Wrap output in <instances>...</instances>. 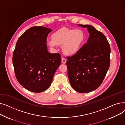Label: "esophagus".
<instances>
[{"label":"esophagus","mask_w":125,"mask_h":125,"mask_svg":"<svg viewBox=\"0 0 125 125\" xmlns=\"http://www.w3.org/2000/svg\"><path fill=\"white\" fill-rule=\"evenodd\" d=\"M61 61H62V62L63 64H65V63H66V59H64V58H62V59H61Z\"/></svg>","instance_id":"34e87169"}]
</instances>
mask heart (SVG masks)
<instances>
[{"instance_id":"1","label":"heart","mask_w":125,"mask_h":125,"mask_svg":"<svg viewBox=\"0 0 125 125\" xmlns=\"http://www.w3.org/2000/svg\"><path fill=\"white\" fill-rule=\"evenodd\" d=\"M84 37V33L80 29L63 27L54 32L52 35V38L48 39V43L52 48L62 45V49L64 54L73 55L80 51Z\"/></svg>"}]
</instances>
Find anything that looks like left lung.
<instances>
[{"label":"left lung","instance_id":"8db88e82","mask_svg":"<svg viewBox=\"0 0 125 125\" xmlns=\"http://www.w3.org/2000/svg\"><path fill=\"white\" fill-rule=\"evenodd\" d=\"M87 28L89 37L77 53L67 57L66 65L70 84L77 92L84 93L99 87L110 65V48L102 32L90 25L78 24Z\"/></svg>","mask_w":125,"mask_h":125}]
</instances>
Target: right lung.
I'll list each match as a JSON object with an SVG mask.
<instances>
[{
	"mask_svg": "<svg viewBox=\"0 0 125 125\" xmlns=\"http://www.w3.org/2000/svg\"><path fill=\"white\" fill-rule=\"evenodd\" d=\"M52 31L34 26L20 37L12 56L17 80L26 89L40 93L51 86L54 75L61 64V55L48 51L47 38Z\"/></svg>",
	"mask_w": 125,
	"mask_h": 125,
	"instance_id": "1",
	"label": "right lung"
}]
</instances>
